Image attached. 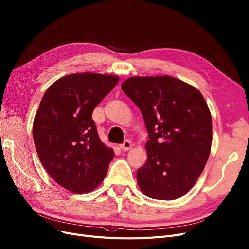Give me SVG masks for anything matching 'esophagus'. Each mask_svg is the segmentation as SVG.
<instances>
[{
	"label": "esophagus",
	"instance_id": "obj_1",
	"mask_svg": "<svg viewBox=\"0 0 249 249\" xmlns=\"http://www.w3.org/2000/svg\"><path fill=\"white\" fill-rule=\"evenodd\" d=\"M131 146H132L131 142L129 140H126L122 144H120V149L122 151H128L129 149H131Z\"/></svg>",
	"mask_w": 249,
	"mask_h": 249
}]
</instances>
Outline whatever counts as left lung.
Returning <instances> with one entry per match:
<instances>
[{"mask_svg": "<svg viewBox=\"0 0 249 249\" xmlns=\"http://www.w3.org/2000/svg\"><path fill=\"white\" fill-rule=\"evenodd\" d=\"M140 107L150 140L137 183L153 199L174 200L199 178L211 149L213 121L204 97L169 76L132 77L121 85Z\"/></svg>", "mask_w": 249, "mask_h": 249, "instance_id": "8db88e82", "label": "left lung"}]
</instances>
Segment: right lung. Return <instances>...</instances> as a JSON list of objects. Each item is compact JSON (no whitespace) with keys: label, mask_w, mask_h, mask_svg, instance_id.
<instances>
[{"label":"right lung","mask_w":249,"mask_h":249,"mask_svg":"<svg viewBox=\"0 0 249 249\" xmlns=\"http://www.w3.org/2000/svg\"><path fill=\"white\" fill-rule=\"evenodd\" d=\"M118 81L115 76L72 73L53 83L41 100L33 125L36 153L49 176L72 193L99 186L114 158V151L99 139L92 112Z\"/></svg>","instance_id":"add662e5"}]
</instances>
